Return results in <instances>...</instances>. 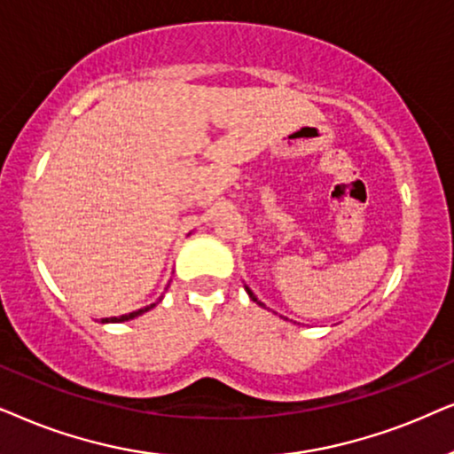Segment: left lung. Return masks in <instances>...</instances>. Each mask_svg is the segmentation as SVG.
Listing matches in <instances>:
<instances>
[{"label":"left lung","instance_id":"obj_1","mask_svg":"<svg viewBox=\"0 0 454 454\" xmlns=\"http://www.w3.org/2000/svg\"><path fill=\"white\" fill-rule=\"evenodd\" d=\"M245 290H247V294H249V297H251L253 301H255V303H257V305H262V307H265V305L262 303V301H259V299L255 297V294H253V290H251L249 286H245ZM284 319H288V317H284Z\"/></svg>","mask_w":454,"mask_h":454}]
</instances>
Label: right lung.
Masks as SVG:
<instances>
[{"instance_id": "1", "label": "right lung", "mask_w": 454, "mask_h": 454, "mask_svg": "<svg viewBox=\"0 0 454 454\" xmlns=\"http://www.w3.org/2000/svg\"><path fill=\"white\" fill-rule=\"evenodd\" d=\"M161 299H164V294H161V297L157 299V303H160ZM157 303H151V305H147V307H143V309H137V311H132V313H126V316H118V317H106V319H101V324H120V322H129V319H135V317H138V316H143L145 311L153 309V307H155Z\"/></svg>"}]
</instances>
